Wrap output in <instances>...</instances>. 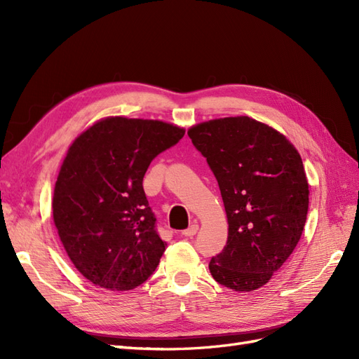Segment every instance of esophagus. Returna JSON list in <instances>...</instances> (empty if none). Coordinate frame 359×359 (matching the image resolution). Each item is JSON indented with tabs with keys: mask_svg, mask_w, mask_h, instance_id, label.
I'll return each instance as SVG.
<instances>
[{
	"mask_svg": "<svg viewBox=\"0 0 359 359\" xmlns=\"http://www.w3.org/2000/svg\"><path fill=\"white\" fill-rule=\"evenodd\" d=\"M198 229H199V226H198L196 223H193V224L189 227V229L182 231V232H181V235H182V236H193L194 233L198 232Z\"/></svg>",
	"mask_w": 359,
	"mask_h": 359,
	"instance_id": "1",
	"label": "esophagus"
}]
</instances>
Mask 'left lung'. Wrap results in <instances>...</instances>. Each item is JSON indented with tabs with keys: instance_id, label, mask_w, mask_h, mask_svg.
Masks as SVG:
<instances>
[{
	"instance_id": "8db88e82",
	"label": "left lung",
	"mask_w": 359,
	"mask_h": 359,
	"mask_svg": "<svg viewBox=\"0 0 359 359\" xmlns=\"http://www.w3.org/2000/svg\"><path fill=\"white\" fill-rule=\"evenodd\" d=\"M189 136L219 182L229 224L210 273L224 287L266 285L299 243L309 211V181L298 149L250 116L210 119Z\"/></svg>"
}]
</instances>
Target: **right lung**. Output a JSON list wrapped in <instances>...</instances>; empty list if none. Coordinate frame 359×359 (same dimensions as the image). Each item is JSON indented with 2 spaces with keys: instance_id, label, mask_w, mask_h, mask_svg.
<instances>
[{
  "instance_id": "right-lung-1",
  "label": "right lung",
  "mask_w": 359,
  "mask_h": 359,
  "mask_svg": "<svg viewBox=\"0 0 359 359\" xmlns=\"http://www.w3.org/2000/svg\"><path fill=\"white\" fill-rule=\"evenodd\" d=\"M186 130L160 119L106 116L73 140L53 189V223L76 269L107 290L154 273L166 243L156 232L144 175Z\"/></svg>"
}]
</instances>
